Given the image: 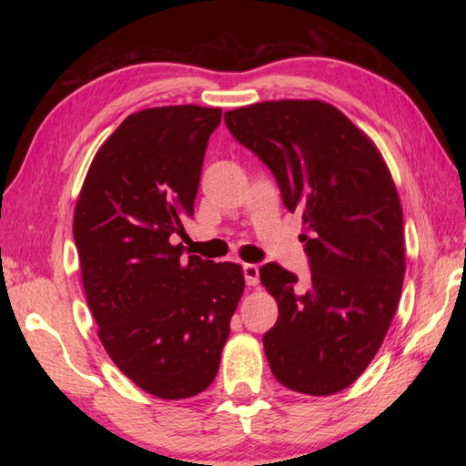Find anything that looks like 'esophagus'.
<instances>
[{
  "label": "esophagus",
  "mask_w": 466,
  "mask_h": 466,
  "mask_svg": "<svg viewBox=\"0 0 466 466\" xmlns=\"http://www.w3.org/2000/svg\"><path fill=\"white\" fill-rule=\"evenodd\" d=\"M242 275H244V281H247V286H258V267L252 265V263H244L242 265Z\"/></svg>",
  "instance_id": "obj_1"
}]
</instances>
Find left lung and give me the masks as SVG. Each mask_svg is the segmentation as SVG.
Listing matches in <instances>:
<instances>
[{"label":"left lung","instance_id":"obj_1","mask_svg":"<svg viewBox=\"0 0 466 466\" xmlns=\"http://www.w3.org/2000/svg\"><path fill=\"white\" fill-rule=\"evenodd\" d=\"M224 121L302 209L310 279L278 263L258 269L279 317L263 335L288 389L325 397L347 389L380 350L403 289V209L374 141L322 100H269Z\"/></svg>","mask_w":466,"mask_h":466}]
</instances>
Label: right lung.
<instances>
[{"label":"right lung","mask_w":466,"mask_h":466,"mask_svg":"<svg viewBox=\"0 0 466 466\" xmlns=\"http://www.w3.org/2000/svg\"><path fill=\"white\" fill-rule=\"evenodd\" d=\"M222 108L195 105L129 115L94 156L74 214L82 281L116 368L157 399L214 382L242 267L183 257L203 156Z\"/></svg>","instance_id":"add662e5"}]
</instances>
